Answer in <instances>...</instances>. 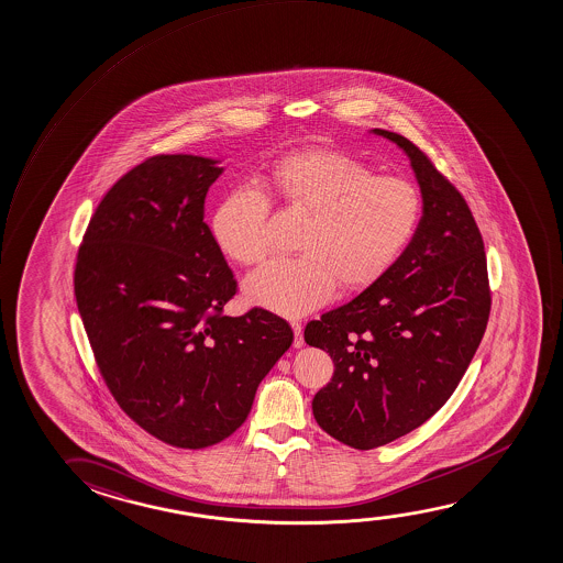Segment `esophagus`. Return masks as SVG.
I'll list each match as a JSON object with an SVG mask.
<instances>
[{
	"mask_svg": "<svg viewBox=\"0 0 563 563\" xmlns=\"http://www.w3.org/2000/svg\"><path fill=\"white\" fill-rule=\"evenodd\" d=\"M290 327H292L294 331V349H302L303 344V333H302V323L300 321H290Z\"/></svg>",
	"mask_w": 563,
	"mask_h": 563,
	"instance_id": "1",
	"label": "esophagus"
}]
</instances>
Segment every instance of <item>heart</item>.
I'll use <instances>...</instances> for the list:
<instances>
[{
	"mask_svg": "<svg viewBox=\"0 0 563 563\" xmlns=\"http://www.w3.org/2000/svg\"><path fill=\"white\" fill-rule=\"evenodd\" d=\"M261 188L286 209L308 214L298 257L275 260L245 280L247 300L283 316H302L333 298L336 285H372L399 260L422 217L420 191L402 178H379L333 151H302L273 164ZM269 199L242 188L212 217L220 250L242 265L269 253Z\"/></svg>",
	"mask_w": 563,
	"mask_h": 563,
	"instance_id": "obj_1",
	"label": "heart"
}]
</instances>
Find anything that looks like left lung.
I'll return each mask as SVG.
<instances>
[{
	"instance_id": "left-lung-1",
	"label": "left lung",
	"mask_w": 563,
	"mask_h": 563,
	"mask_svg": "<svg viewBox=\"0 0 563 563\" xmlns=\"http://www.w3.org/2000/svg\"><path fill=\"white\" fill-rule=\"evenodd\" d=\"M372 133L408 156L422 194L420 224L387 273L303 331L334 362L313 416L331 438L362 451L407 435L448 402L492 303L484 242L463 196L407 137Z\"/></svg>"
}]
</instances>
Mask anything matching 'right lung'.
<instances>
[{"instance_id":"right-lung-1","label":"right lung","mask_w":563,"mask_h":563,"mask_svg":"<svg viewBox=\"0 0 563 563\" xmlns=\"http://www.w3.org/2000/svg\"><path fill=\"white\" fill-rule=\"evenodd\" d=\"M219 164L158 155L135 166L98 205L75 265L77 308L108 389L174 448L236 432L294 339L271 311L222 313L236 278L203 222Z\"/></svg>"}]
</instances>
